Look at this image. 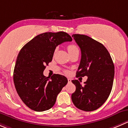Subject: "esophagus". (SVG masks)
Segmentation results:
<instances>
[{"instance_id": "1", "label": "esophagus", "mask_w": 128, "mask_h": 128, "mask_svg": "<svg viewBox=\"0 0 128 128\" xmlns=\"http://www.w3.org/2000/svg\"><path fill=\"white\" fill-rule=\"evenodd\" d=\"M71 82H72L71 78H68V83H71Z\"/></svg>"}]
</instances>
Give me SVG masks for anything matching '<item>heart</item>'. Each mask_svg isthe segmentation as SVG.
Listing matches in <instances>:
<instances>
[{"label": "heart", "instance_id": "1", "mask_svg": "<svg viewBox=\"0 0 128 128\" xmlns=\"http://www.w3.org/2000/svg\"><path fill=\"white\" fill-rule=\"evenodd\" d=\"M67 50H68V53H72V52H75V51H76V50H78V48L77 46L75 44H69L68 46H67ZM65 73H68V72H65Z\"/></svg>", "mask_w": 128, "mask_h": 128}]
</instances>
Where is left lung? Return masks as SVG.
<instances>
[{"label":"left lung","mask_w":128,"mask_h":128,"mask_svg":"<svg viewBox=\"0 0 128 128\" xmlns=\"http://www.w3.org/2000/svg\"><path fill=\"white\" fill-rule=\"evenodd\" d=\"M81 50V60L76 77L87 76L82 86L73 80L76 87L72 94L74 105L80 110L92 111L101 106L111 92L114 76V65L108 50L102 44L84 34H73Z\"/></svg>","instance_id":"1"}]
</instances>
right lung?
Returning a JSON list of instances; mask_svg holds the SVG:
<instances>
[{
	"instance_id": "obj_1",
	"label": "right lung",
	"mask_w": 128,
	"mask_h": 128,
	"mask_svg": "<svg viewBox=\"0 0 128 128\" xmlns=\"http://www.w3.org/2000/svg\"><path fill=\"white\" fill-rule=\"evenodd\" d=\"M72 41L66 32H44L29 41L19 52L13 75L14 86L23 102L32 110L41 112L52 108L67 84L65 76L54 74L50 78L43 72L52 61L56 47Z\"/></svg>"
}]
</instances>
